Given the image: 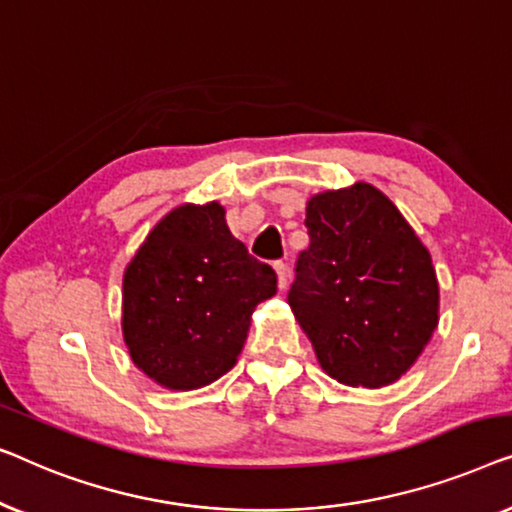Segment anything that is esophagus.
Listing matches in <instances>:
<instances>
[{
  "instance_id": "1",
  "label": "esophagus",
  "mask_w": 512,
  "mask_h": 512,
  "mask_svg": "<svg viewBox=\"0 0 512 512\" xmlns=\"http://www.w3.org/2000/svg\"><path fill=\"white\" fill-rule=\"evenodd\" d=\"M273 269H276V273H278V287H280V290H285L287 280H290V269H287V264L280 262V259L276 264H273Z\"/></svg>"
}]
</instances>
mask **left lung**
<instances>
[{"mask_svg": "<svg viewBox=\"0 0 512 512\" xmlns=\"http://www.w3.org/2000/svg\"><path fill=\"white\" fill-rule=\"evenodd\" d=\"M308 243L287 304L322 369L350 387H385L406 373L438 325L429 250L399 208L369 183L308 201Z\"/></svg>", "mask_w": 512, "mask_h": 512, "instance_id": "obj_1", "label": "left lung"}]
</instances>
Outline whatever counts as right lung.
<instances>
[{
    "label": "right lung",
    "mask_w": 512,
    "mask_h": 512,
    "mask_svg": "<svg viewBox=\"0 0 512 512\" xmlns=\"http://www.w3.org/2000/svg\"><path fill=\"white\" fill-rule=\"evenodd\" d=\"M276 271L227 229L225 208L185 204L157 222L122 278V334L134 364L169 390L232 369Z\"/></svg>",
    "instance_id": "add662e5"
}]
</instances>
